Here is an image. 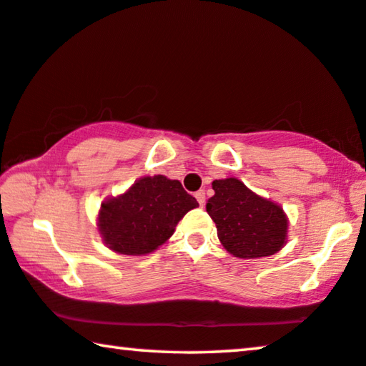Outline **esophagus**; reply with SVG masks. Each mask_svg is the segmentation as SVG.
Here are the masks:
<instances>
[{"mask_svg":"<svg viewBox=\"0 0 366 366\" xmlns=\"http://www.w3.org/2000/svg\"><path fill=\"white\" fill-rule=\"evenodd\" d=\"M195 199H197L200 207H204L205 205V192H204V190H199V192L195 194Z\"/></svg>","mask_w":366,"mask_h":366,"instance_id":"esophagus-1","label":"esophagus"}]
</instances>
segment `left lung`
Returning <instances> with one entry per match:
<instances>
[{"label":"left lung","instance_id":"1","mask_svg":"<svg viewBox=\"0 0 366 366\" xmlns=\"http://www.w3.org/2000/svg\"><path fill=\"white\" fill-rule=\"evenodd\" d=\"M212 189L215 194L205 207L228 253L253 259L285 248L289 220L281 205L254 194L237 177L217 179Z\"/></svg>","mask_w":366,"mask_h":366}]
</instances>
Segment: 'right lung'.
I'll return each instance as SVG.
<instances>
[{"instance_id":"add662e5","label":"right lung","mask_w":366,"mask_h":366,"mask_svg":"<svg viewBox=\"0 0 366 366\" xmlns=\"http://www.w3.org/2000/svg\"><path fill=\"white\" fill-rule=\"evenodd\" d=\"M199 207L182 184L166 176H144L117 197L102 202L97 227L112 252L149 254L164 244L181 218Z\"/></svg>"}]
</instances>
